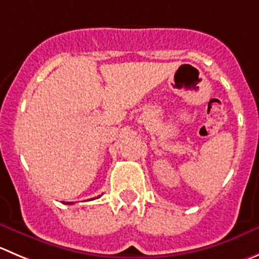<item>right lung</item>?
I'll list each match as a JSON object with an SVG mask.
<instances>
[{"mask_svg":"<svg viewBox=\"0 0 259 259\" xmlns=\"http://www.w3.org/2000/svg\"><path fill=\"white\" fill-rule=\"evenodd\" d=\"M93 199V198H91ZM71 203H72V202H67V203H66V205H71Z\"/></svg>","mask_w":259,"mask_h":259,"instance_id":"1","label":"right lung"}]
</instances>
